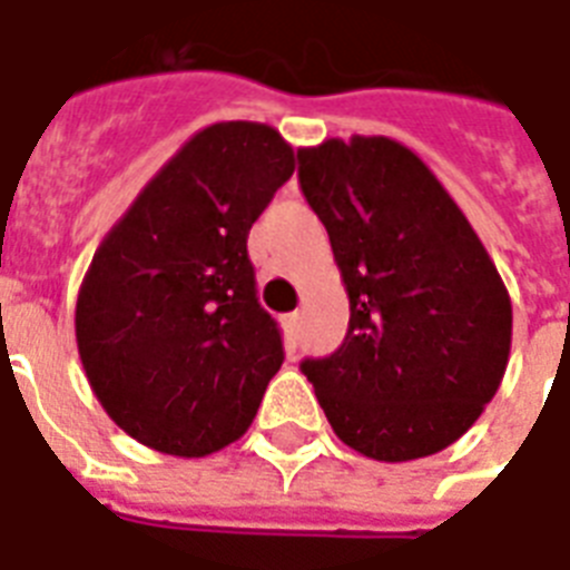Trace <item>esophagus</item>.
Instances as JSON below:
<instances>
[{"label": "esophagus", "instance_id": "esophagus-1", "mask_svg": "<svg viewBox=\"0 0 570 570\" xmlns=\"http://www.w3.org/2000/svg\"><path fill=\"white\" fill-rule=\"evenodd\" d=\"M282 324H285V333H288L291 340H297V336H301V312H291V315H285Z\"/></svg>", "mask_w": 570, "mask_h": 570}]
</instances>
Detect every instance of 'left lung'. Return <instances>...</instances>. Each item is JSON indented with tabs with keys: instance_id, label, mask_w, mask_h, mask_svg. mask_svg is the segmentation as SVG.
<instances>
[{
	"instance_id": "obj_1",
	"label": "left lung",
	"mask_w": 570,
	"mask_h": 570,
	"mask_svg": "<svg viewBox=\"0 0 570 570\" xmlns=\"http://www.w3.org/2000/svg\"><path fill=\"white\" fill-rule=\"evenodd\" d=\"M301 188L348 291V333L301 363L342 442L405 463L481 417L511 354V297L463 209L412 149L340 138L297 149Z\"/></svg>"
}]
</instances>
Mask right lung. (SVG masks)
Returning a JSON list of instances; mask_svg holds the SVG:
<instances>
[{"mask_svg":"<svg viewBox=\"0 0 570 570\" xmlns=\"http://www.w3.org/2000/svg\"><path fill=\"white\" fill-rule=\"evenodd\" d=\"M294 149L264 122H216L149 179L77 294L75 333L110 421L153 451L207 456L237 442L279 372L246 239Z\"/></svg>","mask_w":570,"mask_h":570,"instance_id":"add662e5","label":"right lung"}]
</instances>
